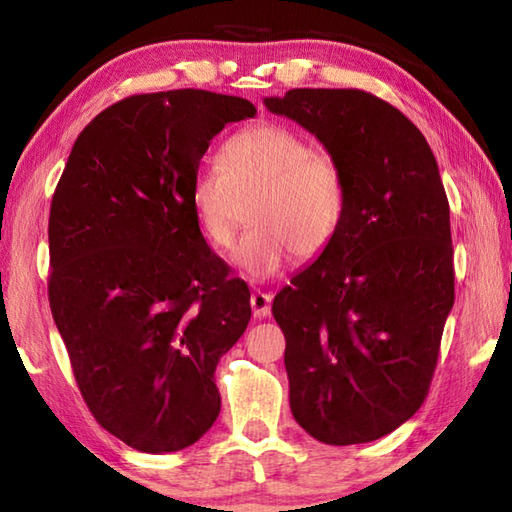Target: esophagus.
<instances>
[{
    "instance_id": "esophagus-1",
    "label": "esophagus",
    "mask_w": 512,
    "mask_h": 512,
    "mask_svg": "<svg viewBox=\"0 0 512 512\" xmlns=\"http://www.w3.org/2000/svg\"><path fill=\"white\" fill-rule=\"evenodd\" d=\"M271 302H273V293L271 291L255 289L253 296H250V307H253V316L255 318L271 316Z\"/></svg>"
}]
</instances>
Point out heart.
<instances>
[{"label":"heart","instance_id":"heart-1","mask_svg":"<svg viewBox=\"0 0 512 512\" xmlns=\"http://www.w3.org/2000/svg\"><path fill=\"white\" fill-rule=\"evenodd\" d=\"M219 164L194 173L189 201L212 248H228L250 203L253 230L239 241L232 262L250 280L275 275L296 253L318 257L339 235L348 189L332 155L284 126H255L225 140Z\"/></svg>","mask_w":512,"mask_h":512}]
</instances>
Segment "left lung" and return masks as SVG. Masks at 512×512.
Returning a JSON list of instances; mask_svg holds the SVG:
<instances>
[{
	"label": "left lung",
	"instance_id": "left-lung-1",
	"mask_svg": "<svg viewBox=\"0 0 512 512\" xmlns=\"http://www.w3.org/2000/svg\"><path fill=\"white\" fill-rule=\"evenodd\" d=\"M273 115L339 162L345 219L273 300L296 422L325 445H359L420 409L454 307L449 203L424 135L363 90H289Z\"/></svg>",
	"mask_w": 512,
	"mask_h": 512
}]
</instances>
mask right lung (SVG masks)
<instances>
[{"instance_id":"obj_1","label":"right lung","mask_w":512,"mask_h":512,"mask_svg":"<svg viewBox=\"0 0 512 512\" xmlns=\"http://www.w3.org/2000/svg\"><path fill=\"white\" fill-rule=\"evenodd\" d=\"M253 103L207 90L135 94L76 137L49 212V305L85 404L146 454L194 445L221 411L216 363L250 320L189 187Z\"/></svg>"}]
</instances>
